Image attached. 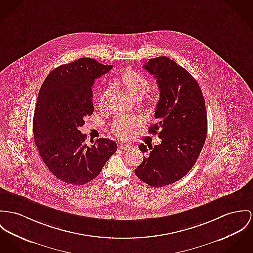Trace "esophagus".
I'll return each mask as SVG.
<instances>
[{"label": "esophagus", "instance_id": "1", "mask_svg": "<svg viewBox=\"0 0 253 253\" xmlns=\"http://www.w3.org/2000/svg\"><path fill=\"white\" fill-rule=\"evenodd\" d=\"M118 148H119L120 150H124V151H126V150H130V149L132 148V145L127 144V143H122V144H120V145L118 146Z\"/></svg>", "mask_w": 253, "mask_h": 253}]
</instances>
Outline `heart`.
Instances as JSON below:
<instances>
[{"mask_svg": "<svg viewBox=\"0 0 253 253\" xmlns=\"http://www.w3.org/2000/svg\"><path fill=\"white\" fill-rule=\"evenodd\" d=\"M117 86L123 88L131 97L138 99L143 96L142 104L147 110H152L157 104V93L154 90L146 91L149 86V79L145 75L131 69L125 70L116 81ZM112 88L106 87L99 95L98 105L102 111L109 108V100ZM139 125V120L133 117H119L115 120L112 130L119 137H129Z\"/></svg>", "mask_w": 253, "mask_h": 253, "instance_id": "obj_1", "label": "heart"}]
</instances>
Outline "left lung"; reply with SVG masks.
<instances>
[{
	"label": "left lung",
	"mask_w": 253,
	"mask_h": 253,
	"mask_svg": "<svg viewBox=\"0 0 253 253\" xmlns=\"http://www.w3.org/2000/svg\"><path fill=\"white\" fill-rule=\"evenodd\" d=\"M154 75L160 89L157 120L149 133L158 134L161 144H139L142 163L136 176L152 187L175 183L195 166L207 136V114L201 88L185 68L168 57L150 58L144 65Z\"/></svg>",
	"instance_id": "obj_1"
}]
</instances>
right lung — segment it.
<instances>
[{"label": "right lung", "mask_w": 253, "mask_h": 253, "mask_svg": "<svg viewBox=\"0 0 253 253\" xmlns=\"http://www.w3.org/2000/svg\"><path fill=\"white\" fill-rule=\"evenodd\" d=\"M113 67L93 58H79L51 71L39 89L34 139L48 169L66 184L90 182L117 151V143L104 137L86 145L85 135L79 130L84 117L93 114L95 80Z\"/></svg>", "instance_id": "1"}]
</instances>
